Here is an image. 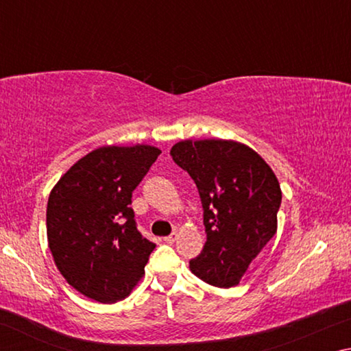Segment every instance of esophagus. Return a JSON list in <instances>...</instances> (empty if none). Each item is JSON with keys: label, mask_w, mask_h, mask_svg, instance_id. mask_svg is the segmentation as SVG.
<instances>
[{"label": "esophagus", "mask_w": 351, "mask_h": 351, "mask_svg": "<svg viewBox=\"0 0 351 351\" xmlns=\"http://www.w3.org/2000/svg\"><path fill=\"white\" fill-rule=\"evenodd\" d=\"M176 239H178V232H176V230H173V232H171L169 237H164V241L169 243V245H171V243H175Z\"/></svg>", "instance_id": "esophagus-1"}]
</instances>
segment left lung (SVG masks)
<instances>
[{
    "label": "left lung",
    "mask_w": 351,
    "mask_h": 351,
    "mask_svg": "<svg viewBox=\"0 0 351 351\" xmlns=\"http://www.w3.org/2000/svg\"><path fill=\"white\" fill-rule=\"evenodd\" d=\"M170 154L197 184L203 204L207 241L190 271L212 287H237L276 235L282 190L274 171L235 141H181Z\"/></svg>",
    "instance_id": "8db88e82"
}]
</instances>
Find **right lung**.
Listing matches in <instances>:
<instances>
[{
    "mask_svg": "<svg viewBox=\"0 0 351 351\" xmlns=\"http://www.w3.org/2000/svg\"><path fill=\"white\" fill-rule=\"evenodd\" d=\"M161 150L100 147L77 161L47 199V243L71 287L100 304L125 299L156 245L138 230L132 209Z\"/></svg>",
    "mask_w": 351,
    "mask_h": 351,
    "instance_id": "right-lung-1",
    "label": "right lung"
}]
</instances>
